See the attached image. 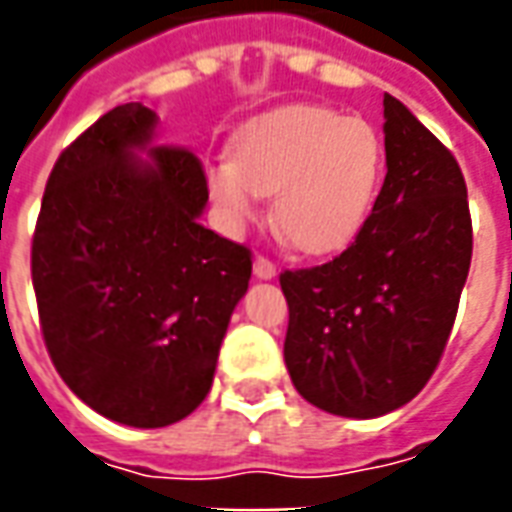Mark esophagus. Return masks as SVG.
<instances>
[{"instance_id": "obj_1", "label": "esophagus", "mask_w": 512, "mask_h": 512, "mask_svg": "<svg viewBox=\"0 0 512 512\" xmlns=\"http://www.w3.org/2000/svg\"><path fill=\"white\" fill-rule=\"evenodd\" d=\"M255 277L257 279H274L277 277V266L266 260V257H257L255 260Z\"/></svg>"}]
</instances>
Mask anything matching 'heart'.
<instances>
[{
  "label": "heart",
  "mask_w": 512,
  "mask_h": 512,
  "mask_svg": "<svg viewBox=\"0 0 512 512\" xmlns=\"http://www.w3.org/2000/svg\"><path fill=\"white\" fill-rule=\"evenodd\" d=\"M386 172L384 139L367 120L318 104H293L246 123L233 158L205 169L227 233L241 235L274 194V222L296 249L332 255L373 213Z\"/></svg>",
  "instance_id": "b5f03b06"
}]
</instances>
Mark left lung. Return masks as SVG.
<instances>
[{
  "label": "left lung",
  "mask_w": 512,
  "mask_h": 512,
  "mask_svg": "<svg viewBox=\"0 0 512 512\" xmlns=\"http://www.w3.org/2000/svg\"><path fill=\"white\" fill-rule=\"evenodd\" d=\"M384 147V186L354 244L279 277L290 381L337 417H384L419 395L444 354L472 263L461 167L389 93Z\"/></svg>",
  "instance_id": "left-lung-1"
}]
</instances>
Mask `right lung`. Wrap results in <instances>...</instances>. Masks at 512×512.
I'll return each mask as SVG.
<instances>
[{
  "label": "right lung",
  "instance_id": "add662e5",
  "mask_svg": "<svg viewBox=\"0 0 512 512\" xmlns=\"http://www.w3.org/2000/svg\"><path fill=\"white\" fill-rule=\"evenodd\" d=\"M158 115L123 104L51 169L32 238V285L51 362L101 417L164 428L211 392L249 249L200 216L194 153L156 145Z\"/></svg>",
  "mask_w": 512,
  "mask_h": 512
}]
</instances>
